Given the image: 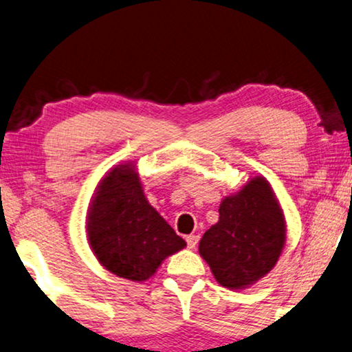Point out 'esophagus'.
<instances>
[{
    "label": "esophagus",
    "instance_id": "34e87169",
    "mask_svg": "<svg viewBox=\"0 0 352 352\" xmlns=\"http://www.w3.org/2000/svg\"><path fill=\"white\" fill-rule=\"evenodd\" d=\"M186 241H187L188 248H195V247H197V244H198V236L190 234V236L186 237Z\"/></svg>",
    "mask_w": 352,
    "mask_h": 352
}]
</instances>
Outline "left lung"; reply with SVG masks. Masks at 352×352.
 <instances>
[{"instance_id":"obj_1","label":"left lung","mask_w":352,"mask_h":352,"mask_svg":"<svg viewBox=\"0 0 352 352\" xmlns=\"http://www.w3.org/2000/svg\"><path fill=\"white\" fill-rule=\"evenodd\" d=\"M285 241L277 195L266 177L255 176L221 199L219 221L204 232L198 252L221 286L245 289L274 269Z\"/></svg>"}]
</instances>
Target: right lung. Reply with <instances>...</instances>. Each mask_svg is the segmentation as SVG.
Returning <instances> with one entry per match:
<instances>
[{
  "label": "right lung",
  "mask_w": 352,
  "mask_h": 352,
  "mask_svg": "<svg viewBox=\"0 0 352 352\" xmlns=\"http://www.w3.org/2000/svg\"><path fill=\"white\" fill-rule=\"evenodd\" d=\"M86 234L102 266L138 283L187 245L149 204L132 162L115 165L97 184L86 215Z\"/></svg>",
  "instance_id": "obj_1"
}]
</instances>
